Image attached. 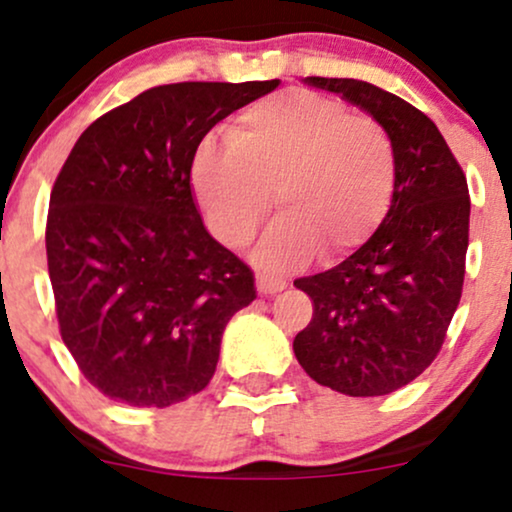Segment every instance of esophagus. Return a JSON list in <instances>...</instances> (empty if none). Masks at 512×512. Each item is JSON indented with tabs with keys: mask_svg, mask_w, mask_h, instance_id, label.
Listing matches in <instances>:
<instances>
[{
	"mask_svg": "<svg viewBox=\"0 0 512 512\" xmlns=\"http://www.w3.org/2000/svg\"><path fill=\"white\" fill-rule=\"evenodd\" d=\"M286 289V279H281V276H269V274H257V291L264 293H276Z\"/></svg>",
	"mask_w": 512,
	"mask_h": 512,
	"instance_id": "esophagus-1",
	"label": "esophagus"
}]
</instances>
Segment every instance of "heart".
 I'll list each match as a JSON object with an SVG mask.
<instances>
[{"label": "heart", "mask_w": 512, "mask_h": 512, "mask_svg": "<svg viewBox=\"0 0 512 512\" xmlns=\"http://www.w3.org/2000/svg\"><path fill=\"white\" fill-rule=\"evenodd\" d=\"M228 139H204L192 158V187L216 238L243 248L272 209L257 260L296 267L349 255L390 209L397 182L392 137L375 117L313 91H284L248 105ZM275 195L272 196L271 192Z\"/></svg>", "instance_id": "obj_1"}]
</instances>
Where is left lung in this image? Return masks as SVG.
Here are the masks:
<instances>
[{"mask_svg": "<svg viewBox=\"0 0 512 512\" xmlns=\"http://www.w3.org/2000/svg\"><path fill=\"white\" fill-rule=\"evenodd\" d=\"M308 84L342 93L387 129L397 182L383 223L354 255L293 281L313 301L293 351L315 383L351 397L390 395L436 361L462 298L467 178L431 117L395 93L358 79Z\"/></svg>", "mask_w": 512, "mask_h": 512, "instance_id": "8db88e82", "label": "left lung"}]
</instances>
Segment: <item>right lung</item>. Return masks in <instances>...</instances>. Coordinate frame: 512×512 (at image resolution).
I'll list each match as a JSON object with an SVG mask.
<instances>
[{
    "label": "right lung",
    "instance_id": "add662e5",
    "mask_svg": "<svg viewBox=\"0 0 512 512\" xmlns=\"http://www.w3.org/2000/svg\"><path fill=\"white\" fill-rule=\"evenodd\" d=\"M279 79L154 86L84 129L50 195L45 248L62 342L84 378L129 407L209 385L221 334L257 298L252 269L204 228L192 158Z\"/></svg>",
    "mask_w": 512,
    "mask_h": 512
}]
</instances>
